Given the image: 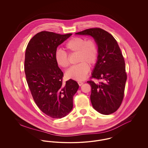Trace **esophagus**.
Masks as SVG:
<instances>
[{"instance_id": "34e87169", "label": "esophagus", "mask_w": 148, "mask_h": 148, "mask_svg": "<svg viewBox=\"0 0 148 148\" xmlns=\"http://www.w3.org/2000/svg\"><path fill=\"white\" fill-rule=\"evenodd\" d=\"M77 83H78V84L79 86H81V85H82L83 84V82H80V81H79V82H77Z\"/></svg>"}]
</instances>
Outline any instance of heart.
I'll return each instance as SVG.
<instances>
[{
	"instance_id": "obj_1",
	"label": "heart",
	"mask_w": 148,
	"mask_h": 148,
	"mask_svg": "<svg viewBox=\"0 0 148 148\" xmlns=\"http://www.w3.org/2000/svg\"><path fill=\"white\" fill-rule=\"evenodd\" d=\"M65 49L69 54L77 53V62L80 63L67 71L66 76L78 81L84 80L88 74L89 66L92 67L97 62L98 56L97 43L92 39L74 37L66 42ZM55 60L59 66L64 68H68L70 65L68 55L61 50H56Z\"/></svg>"
}]
</instances>
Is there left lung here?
I'll list each match as a JSON object with an SVG mask.
<instances>
[{
	"mask_svg": "<svg viewBox=\"0 0 148 148\" xmlns=\"http://www.w3.org/2000/svg\"><path fill=\"white\" fill-rule=\"evenodd\" d=\"M75 34L92 36L98 47V60L91 77L101 82H87L92 88V107L102 114L114 113L123 100L127 79L125 61L118 44L113 35L99 28L85 29Z\"/></svg>",
	"mask_w": 148,
	"mask_h": 148,
	"instance_id": "obj_1",
	"label": "left lung"
}]
</instances>
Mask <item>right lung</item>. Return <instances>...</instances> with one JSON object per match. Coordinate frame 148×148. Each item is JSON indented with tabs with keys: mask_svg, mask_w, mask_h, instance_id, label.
<instances>
[{
	"mask_svg": "<svg viewBox=\"0 0 148 148\" xmlns=\"http://www.w3.org/2000/svg\"><path fill=\"white\" fill-rule=\"evenodd\" d=\"M71 35L42 31L26 48L24 71L29 88L36 106L52 118L60 119L71 112L79 88L73 79L63 82V73L55 60L57 47Z\"/></svg>",
	"mask_w": 148,
	"mask_h": 148,
	"instance_id": "1",
	"label": "right lung"
}]
</instances>
